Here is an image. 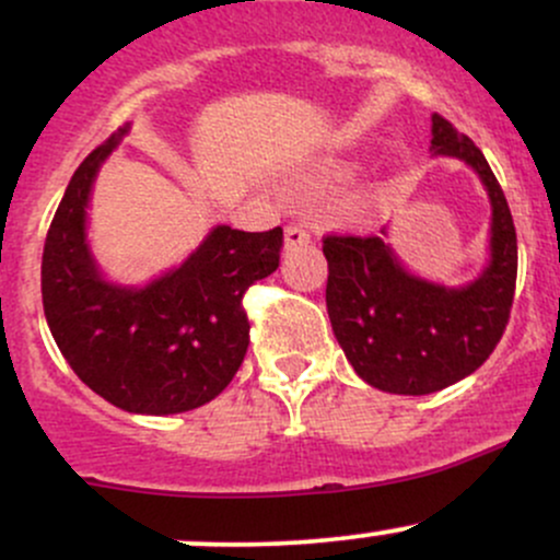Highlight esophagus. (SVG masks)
<instances>
[{
    "label": "esophagus",
    "mask_w": 560,
    "mask_h": 560,
    "mask_svg": "<svg viewBox=\"0 0 560 560\" xmlns=\"http://www.w3.org/2000/svg\"><path fill=\"white\" fill-rule=\"evenodd\" d=\"M311 242V234H307L302 226H287L284 231V249L287 253H292V249L298 247H305V244Z\"/></svg>",
    "instance_id": "obj_1"
}]
</instances>
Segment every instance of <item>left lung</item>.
Returning <instances> with one entry per match:
<instances>
[{
	"mask_svg": "<svg viewBox=\"0 0 560 560\" xmlns=\"http://www.w3.org/2000/svg\"><path fill=\"white\" fill-rule=\"evenodd\" d=\"M432 155L460 160L490 197V258L474 281L447 287L408 271L382 236H326V311L355 374L389 395H432L492 355L516 289V229L498 178L466 133L432 115Z\"/></svg>",
	"mask_w": 560,
	"mask_h": 560,
	"instance_id": "left-lung-1",
	"label": "left lung"
}]
</instances>
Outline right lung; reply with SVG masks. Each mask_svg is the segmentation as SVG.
<instances>
[{
    "instance_id": "right-lung-1",
    "label": "right lung",
    "mask_w": 560,
    "mask_h": 560,
    "mask_svg": "<svg viewBox=\"0 0 560 560\" xmlns=\"http://www.w3.org/2000/svg\"><path fill=\"white\" fill-rule=\"evenodd\" d=\"M128 131L126 124L96 147L62 195L42 258L44 316L75 376L115 408L184 413L221 395L240 371L249 345L242 298L279 268L284 234L213 226L147 284L107 279L89 242V202Z\"/></svg>"
}]
</instances>
